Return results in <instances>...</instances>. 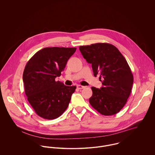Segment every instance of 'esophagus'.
<instances>
[{
  "label": "esophagus",
  "instance_id": "esophagus-1",
  "mask_svg": "<svg viewBox=\"0 0 155 155\" xmlns=\"http://www.w3.org/2000/svg\"><path fill=\"white\" fill-rule=\"evenodd\" d=\"M77 88H78V89H82L85 88V87L82 86L81 85H77Z\"/></svg>",
  "mask_w": 155,
  "mask_h": 155
}]
</instances>
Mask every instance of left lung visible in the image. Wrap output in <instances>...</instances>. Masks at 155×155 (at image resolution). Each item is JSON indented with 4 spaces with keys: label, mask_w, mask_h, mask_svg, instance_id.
<instances>
[{
    "label": "left lung",
    "mask_w": 155,
    "mask_h": 155,
    "mask_svg": "<svg viewBox=\"0 0 155 155\" xmlns=\"http://www.w3.org/2000/svg\"><path fill=\"white\" fill-rule=\"evenodd\" d=\"M79 50L91 64L94 76L103 78L100 89L92 87L89 101L105 116L117 113L126 104L132 89L134 78L127 60L114 45L97 43L81 46Z\"/></svg>",
    "instance_id": "1"
}]
</instances>
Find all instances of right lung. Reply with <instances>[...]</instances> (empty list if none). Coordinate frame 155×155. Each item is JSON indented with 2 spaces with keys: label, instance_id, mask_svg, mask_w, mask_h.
Returning <instances> with one entry per match:
<instances>
[{
  "label": "right lung",
  "instance_id": "obj_1",
  "mask_svg": "<svg viewBox=\"0 0 155 155\" xmlns=\"http://www.w3.org/2000/svg\"><path fill=\"white\" fill-rule=\"evenodd\" d=\"M76 48H45L27 62L22 79L27 100L38 115L45 119L60 116L68 107L76 86L55 81Z\"/></svg>",
  "mask_w": 155,
  "mask_h": 155
}]
</instances>
